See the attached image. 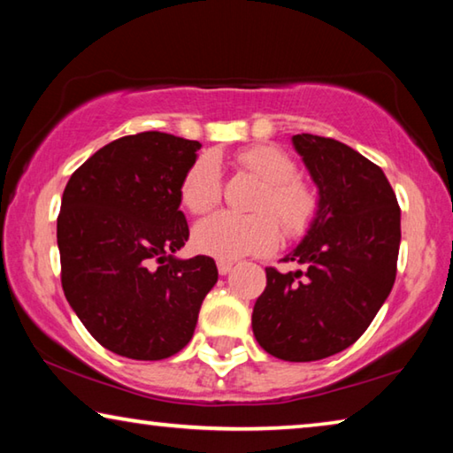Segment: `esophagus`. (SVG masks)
<instances>
[{"instance_id": "34e87169", "label": "esophagus", "mask_w": 453, "mask_h": 453, "mask_svg": "<svg viewBox=\"0 0 453 453\" xmlns=\"http://www.w3.org/2000/svg\"><path fill=\"white\" fill-rule=\"evenodd\" d=\"M232 270H234V264H232V262H226V259H219V262H218V272H219V275H227Z\"/></svg>"}]
</instances>
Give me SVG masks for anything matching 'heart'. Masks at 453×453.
<instances>
[{
	"label": "heart",
	"instance_id": "1",
	"mask_svg": "<svg viewBox=\"0 0 453 453\" xmlns=\"http://www.w3.org/2000/svg\"><path fill=\"white\" fill-rule=\"evenodd\" d=\"M235 162L262 183L251 208L254 213L219 211L199 221L194 245L219 259H235L272 251L280 242V220L289 237H300L313 226L319 213V194L310 181L297 175L296 159L278 145H254L242 150ZM221 170L218 159L203 153L188 167L180 183V199L186 210L202 216L221 199Z\"/></svg>",
	"mask_w": 453,
	"mask_h": 453
}]
</instances>
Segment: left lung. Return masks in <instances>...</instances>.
Wrapping results in <instances>:
<instances>
[{
  "mask_svg": "<svg viewBox=\"0 0 453 453\" xmlns=\"http://www.w3.org/2000/svg\"><path fill=\"white\" fill-rule=\"evenodd\" d=\"M294 145L319 189V213L283 257L305 270L265 267L251 327L273 357L316 362L357 342L392 291L400 205L381 167L349 145L311 134L294 135Z\"/></svg>",
  "mask_w": 453,
  "mask_h": 453,
  "instance_id": "obj_1",
  "label": "left lung"
}]
</instances>
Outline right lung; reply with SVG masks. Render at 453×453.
Wrapping results in <instances>:
<instances>
[{
    "instance_id": "right-lung-1",
    "label": "right lung",
    "mask_w": 453,
    "mask_h": 453,
    "mask_svg": "<svg viewBox=\"0 0 453 453\" xmlns=\"http://www.w3.org/2000/svg\"><path fill=\"white\" fill-rule=\"evenodd\" d=\"M199 142L162 132L104 145L72 173L58 216L61 288L105 349L156 362L189 343L216 286L208 256L175 259L189 237L180 183Z\"/></svg>"
}]
</instances>
